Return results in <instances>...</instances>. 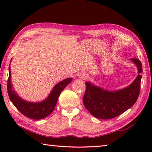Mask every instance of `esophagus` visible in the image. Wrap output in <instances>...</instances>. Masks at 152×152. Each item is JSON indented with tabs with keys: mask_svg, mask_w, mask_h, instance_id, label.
I'll list each match as a JSON object with an SVG mask.
<instances>
[{
	"mask_svg": "<svg viewBox=\"0 0 152 152\" xmlns=\"http://www.w3.org/2000/svg\"><path fill=\"white\" fill-rule=\"evenodd\" d=\"M78 76H79V78H80L85 79L87 78V74L84 72H80Z\"/></svg>",
	"mask_w": 152,
	"mask_h": 152,
	"instance_id": "1",
	"label": "esophagus"
}]
</instances>
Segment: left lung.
<instances>
[{"mask_svg":"<svg viewBox=\"0 0 152 152\" xmlns=\"http://www.w3.org/2000/svg\"><path fill=\"white\" fill-rule=\"evenodd\" d=\"M131 61L137 66L138 75L130 85L117 91H107L91 82H86L83 102L86 109L98 119H110L121 115L135 103L140 91L143 72L141 61L135 58Z\"/></svg>","mask_w":152,"mask_h":152,"instance_id":"8db88e82","label":"left lung"}]
</instances>
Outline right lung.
Segmentation results:
<instances>
[{"mask_svg": "<svg viewBox=\"0 0 152 152\" xmlns=\"http://www.w3.org/2000/svg\"><path fill=\"white\" fill-rule=\"evenodd\" d=\"M9 76L8 81H7V90H8V94L11 101L23 115L30 119L37 120L44 119L53 112L61 91L72 80V78H66L56 84L48 96L43 101L41 102H30L23 99L15 91L11 84V73L10 65L9 67Z\"/></svg>", "mask_w": 152, "mask_h": 152, "instance_id": "right-lung-1", "label": "right lung"}]
</instances>
